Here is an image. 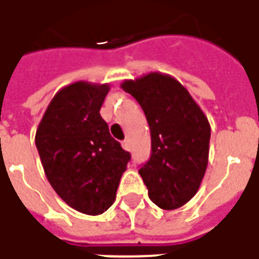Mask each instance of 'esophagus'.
<instances>
[{
    "label": "esophagus",
    "instance_id": "1",
    "mask_svg": "<svg viewBox=\"0 0 259 259\" xmlns=\"http://www.w3.org/2000/svg\"><path fill=\"white\" fill-rule=\"evenodd\" d=\"M122 148L126 151L131 148V145H130V141H128V140H124V141H122Z\"/></svg>",
    "mask_w": 259,
    "mask_h": 259
}]
</instances>
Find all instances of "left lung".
Segmentation results:
<instances>
[{
  "mask_svg": "<svg viewBox=\"0 0 259 259\" xmlns=\"http://www.w3.org/2000/svg\"><path fill=\"white\" fill-rule=\"evenodd\" d=\"M141 105L151 131V157L140 168L150 199L177 209L198 191L209 154L211 126L187 88L175 78L150 72L121 84Z\"/></svg>",
  "mask_w": 259,
  "mask_h": 259,
  "instance_id": "left-lung-1",
  "label": "left lung"
}]
</instances>
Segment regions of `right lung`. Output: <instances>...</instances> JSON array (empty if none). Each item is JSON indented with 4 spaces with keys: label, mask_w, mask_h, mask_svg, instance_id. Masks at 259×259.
<instances>
[{
    "label": "right lung",
    "mask_w": 259,
    "mask_h": 259,
    "mask_svg": "<svg viewBox=\"0 0 259 259\" xmlns=\"http://www.w3.org/2000/svg\"><path fill=\"white\" fill-rule=\"evenodd\" d=\"M108 84L78 81L55 94L36 128L47 180L71 208L100 215L114 204L130 152L109 134L100 109Z\"/></svg>",
    "instance_id": "add662e5"
}]
</instances>
